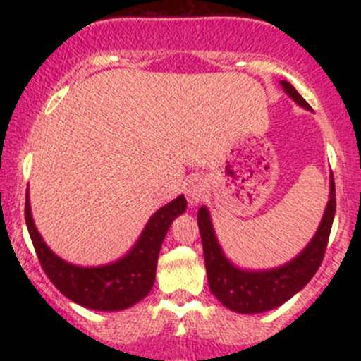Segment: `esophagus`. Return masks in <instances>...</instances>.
Here are the masks:
<instances>
[{
	"instance_id": "34e87169",
	"label": "esophagus",
	"mask_w": 361,
	"mask_h": 361,
	"mask_svg": "<svg viewBox=\"0 0 361 361\" xmlns=\"http://www.w3.org/2000/svg\"><path fill=\"white\" fill-rule=\"evenodd\" d=\"M185 195L192 205L200 204L207 195V181L202 176H192L185 183Z\"/></svg>"
}]
</instances>
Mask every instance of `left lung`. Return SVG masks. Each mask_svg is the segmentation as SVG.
I'll return each mask as SVG.
<instances>
[{"mask_svg":"<svg viewBox=\"0 0 361 361\" xmlns=\"http://www.w3.org/2000/svg\"><path fill=\"white\" fill-rule=\"evenodd\" d=\"M281 88L302 109L310 110V105L297 93L288 81H280ZM336 212V192H334L333 173L329 176V200L316 234L307 246L288 263L270 270H244L224 255L212 219L207 207L198 210V231L202 235L204 258L210 292L227 309L238 314H259L271 310L292 299L300 292L321 267L324 251L333 227Z\"/></svg>","mask_w":361,"mask_h":361,"instance_id":"8db88e82","label":"left lung"}]
</instances>
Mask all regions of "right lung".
<instances>
[{
    "mask_svg": "<svg viewBox=\"0 0 361 361\" xmlns=\"http://www.w3.org/2000/svg\"><path fill=\"white\" fill-rule=\"evenodd\" d=\"M185 210L186 198L180 195L149 219L127 255L102 267H80L59 258L44 243L32 217L28 190L25 197V221L45 275L69 300L105 312L128 309L147 297L156 280V264L164 235L171 222Z\"/></svg>",
    "mask_w": 361,
    "mask_h": 361,
    "instance_id": "1",
    "label": "right lung"
}]
</instances>
